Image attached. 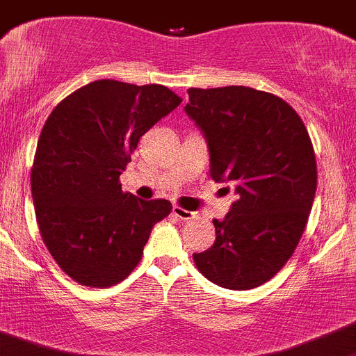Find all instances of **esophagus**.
<instances>
[{
	"mask_svg": "<svg viewBox=\"0 0 356 356\" xmlns=\"http://www.w3.org/2000/svg\"><path fill=\"white\" fill-rule=\"evenodd\" d=\"M172 212H174V216L177 217L179 220H182V222H186V220H191V219H195V217H196L195 212H189V210L181 209V207H177V205L172 209Z\"/></svg>",
	"mask_w": 356,
	"mask_h": 356,
	"instance_id": "34e87169",
	"label": "esophagus"
}]
</instances>
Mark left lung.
I'll return each mask as SVG.
<instances>
[{"instance_id": "8db88e82", "label": "left lung", "mask_w": 356, "mask_h": 356, "mask_svg": "<svg viewBox=\"0 0 356 356\" xmlns=\"http://www.w3.org/2000/svg\"><path fill=\"white\" fill-rule=\"evenodd\" d=\"M184 111L202 130L210 177L233 182L238 195L216 241L193 254L212 284L233 291L273 278L302 236L316 191V160L298 113L285 101L248 86L189 88Z\"/></svg>"}]
</instances>
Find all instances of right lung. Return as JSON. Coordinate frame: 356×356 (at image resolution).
Instances as JSON below:
<instances>
[{"mask_svg":"<svg viewBox=\"0 0 356 356\" xmlns=\"http://www.w3.org/2000/svg\"><path fill=\"white\" fill-rule=\"evenodd\" d=\"M163 85L97 79L55 106L34 154L31 191L48 252L79 285L111 287L139 264L168 200L123 193L139 139L181 104Z\"/></svg>","mask_w":356,"mask_h":356,"instance_id":"1","label":"right lung"}]
</instances>
